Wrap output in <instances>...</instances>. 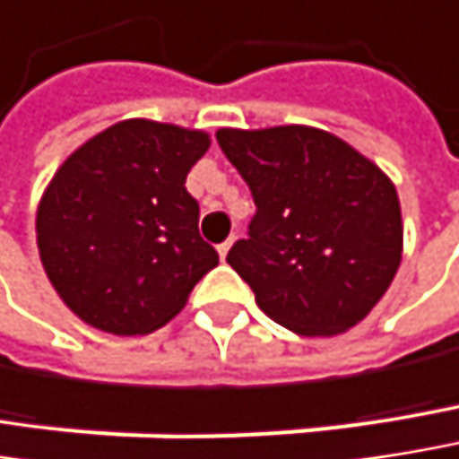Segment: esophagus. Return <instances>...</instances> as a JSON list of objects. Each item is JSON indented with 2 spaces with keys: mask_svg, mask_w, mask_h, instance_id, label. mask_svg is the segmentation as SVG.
I'll list each match as a JSON object with an SVG mask.
<instances>
[{
  "mask_svg": "<svg viewBox=\"0 0 459 459\" xmlns=\"http://www.w3.org/2000/svg\"><path fill=\"white\" fill-rule=\"evenodd\" d=\"M230 247H233V236H230V238H226V241L218 247V255H221V260H226V255H229Z\"/></svg>",
  "mask_w": 459,
  "mask_h": 459,
  "instance_id": "obj_1",
  "label": "esophagus"
}]
</instances>
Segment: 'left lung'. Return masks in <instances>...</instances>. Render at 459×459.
<instances>
[{"instance_id":"left-lung-1","label":"left lung","mask_w":459,"mask_h":459,"mask_svg":"<svg viewBox=\"0 0 459 459\" xmlns=\"http://www.w3.org/2000/svg\"><path fill=\"white\" fill-rule=\"evenodd\" d=\"M257 212L229 265L257 307L299 336H336L386 294L402 260V210L389 176L310 126L221 128Z\"/></svg>"}]
</instances>
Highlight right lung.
<instances>
[{
	"mask_svg": "<svg viewBox=\"0 0 459 459\" xmlns=\"http://www.w3.org/2000/svg\"><path fill=\"white\" fill-rule=\"evenodd\" d=\"M207 149L204 131L134 117L60 165L39 202L36 244L55 291L83 323L115 336L152 333L218 265L186 191Z\"/></svg>",
	"mask_w": 459,
	"mask_h": 459,
	"instance_id": "1",
	"label": "right lung"
}]
</instances>
